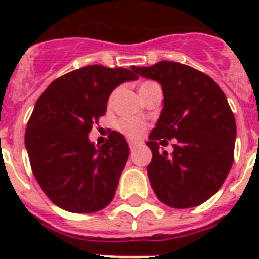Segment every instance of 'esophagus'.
Segmentation results:
<instances>
[{"mask_svg": "<svg viewBox=\"0 0 259 259\" xmlns=\"http://www.w3.org/2000/svg\"><path fill=\"white\" fill-rule=\"evenodd\" d=\"M129 146H130V152H134V150L137 149V144L136 142H129Z\"/></svg>", "mask_w": 259, "mask_h": 259, "instance_id": "1", "label": "esophagus"}]
</instances>
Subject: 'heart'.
<instances>
[{
	"mask_svg": "<svg viewBox=\"0 0 259 259\" xmlns=\"http://www.w3.org/2000/svg\"><path fill=\"white\" fill-rule=\"evenodd\" d=\"M150 84H154L153 82H145L142 83L141 86H140V90L141 89H145V87L150 86ZM117 90L113 91V93L110 94L109 97V106H111L115 101V97H117ZM117 127L118 130L121 132L122 134H125L126 137L132 138V140H138V138L141 137L144 132L146 129V125L141 119H138V118H134V117H125V118H121L117 123Z\"/></svg>",
	"mask_w": 259,
	"mask_h": 259,
	"instance_id": "1",
	"label": "heart"
}]
</instances>
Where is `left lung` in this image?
Listing matches in <instances>:
<instances>
[{
  "label": "left lung",
  "mask_w": 259,
  "mask_h": 259,
  "mask_svg": "<svg viewBox=\"0 0 259 259\" xmlns=\"http://www.w3.org/2000/svg\"><path fill=\"white\" fill-rule=\"evenodd\" d=\"M164 91V107L146 145L152 150L148 177L158 200L189 208L218 192L234 161L235 117L222 89L208 75L176 62L134 67ZM176 138L174 153L158 150Z\"/></svg>",
  "instance_id": "1"
}]
</instances>
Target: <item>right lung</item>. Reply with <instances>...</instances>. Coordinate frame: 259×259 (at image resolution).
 Returning a JSON list of instances; mask_svg holds the SVG:
<instances>
[{"label": "right lung", "instance_id": "obj_1", "mask_svg": "<svg viewBox=\"0 0 259 259\" xmlns=\"http://www.w3.org/2000/svg\"><path fill=\"white\" fill-rule=\"evenodd\" d=\"M137 78L134 66L94 64L63 75L40 95L26 125L25 146L32 172L54 204L90 213L113 200L129 145L121 133L111 132L97 148L89 133L106 114L111 91Z\"/></svg>", "mask_w": 259, "mask_h": 259}]
</instances>
